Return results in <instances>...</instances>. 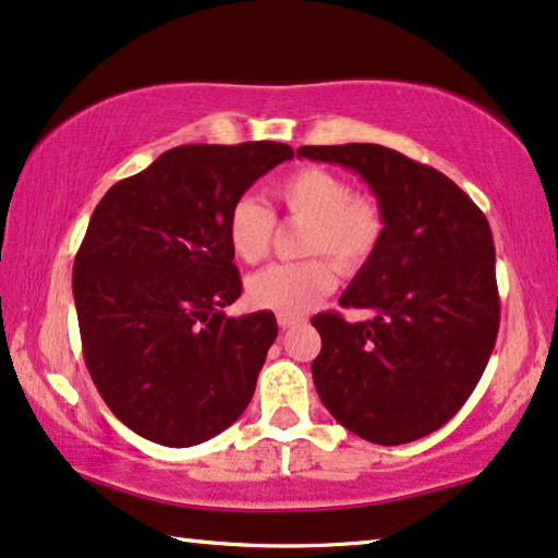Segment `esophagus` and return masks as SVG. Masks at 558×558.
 <instances>
[{
	"instance_id": "1",
	"label": "esophagus",
	"mask_w": 558,
	"mask_h": 558,
	"mask_svg": "<svg viewBox=\"0 0 558 558\" xmlns=\"http://www.w3.org/2000/svg\"><path fill=\"white\" fill-rule=\"evenodd\" d=\"M277 322H279L281 329H292L296 325H302L304 317H296V314H279Z\"/></svg>"
}]
</instances>
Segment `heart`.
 I'll return each mask as SVG.
<instances>
[{
	"label": "heart",
	"instance_id": "obj_1",
	"mask_svg": "<svg viewBox=\"0 0 558 558\" xmlns=\"http://www.w3.org/2000/svg\"><path fill=\"white\" fill-rule=\"evenodd\" d=\"M274 198L289 219L306 223L299 252L310 259L274 264L246 284L248 302L259 310L302 314L337 287V267L357 271L373 259L385 236V214L373 198L354 196L350 183L327 168L304 166L274 185ZM277 219L259 201L241 196L226 219L231 252L256 264L269 254ZM319 253V257H314Z\"/></svg>",
	"mask_w": 558,
	"mask_h": 558
}]
</instances>
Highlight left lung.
<instances>
[{"mask_svg":"<svg viewBox=\"0 0 558 558\" xmlns=\"http://www.w3.org/2000/svg\"><path fill=\"white\" fill-rule=\"evenodd\" d=\"M296 156L360 173L385 214V236L339 296L312 319V377L339 425L377 446L438 430L478 385L500 322L496 248L471 196L430 166L375 143L304 145Z\"/></svg>","mask_w":558,"mask_h":558,"instance_id":"obj_1","label":"left lung"}]
</instances>
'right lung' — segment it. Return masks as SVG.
<instances>
[{"label": "right lung", "mask_w": 558, "mask_h": 558, "mask_svg": "<svg viewBox=\"0 0 558 558\" xmlns=\"http://www.w3.org/2000/svg\"><path fill=\"white\" fill-rule=\"evenodd\" d=\"M292 156L271 141L179 145L95 206L72 269L85 365L143 438L198 446L252 400L279 329L271 312L223 314L241 296L226 219Z\"/></svg>", "instance_id": "obj_1"}]
</instances>
